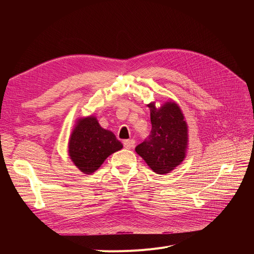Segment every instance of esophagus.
Returning <instances> with one entry per match:
<instances>
[{
    "instance_id": "esophagus-1",
    "label": "esophagus",
    "mask_w": 254,
    "mask_h": 254,
    "mask_svg": "<svg viewBox=\"0 0 254 254\" xmlns=\"http://www.w3.org/2000/svg\"><path fill=\"white\" fill-rule=\"evenodd\" d=\"M124 146H125V148H127V149H130V148H132L135 146V140H126V141H124Z\"/></svg>"
}]
</instances>
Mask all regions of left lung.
I'll list each match as a JSON object with an SVG mask.
<instances>
[{
	"mask_svg": "<svg viewBox=\"0 0 254 254\" xmlns=\"http://www.w3.org/2000/svg\"><path fill=\"white\" fill-rule=\"evenodd\" d=\"M150 109L152 128L150 135L136 147V152L156 174H168L181 164L188 146V126L174 102H167L156 109Z\"/></svg>",
	"mask_w": 254,
	"mask_h": 254,
	"instance_id": "8db88e82",
	"label": "left lung"
}]
</instances>
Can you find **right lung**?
<instances>
[{"label":"right lung","mask_w":254,"mask_h":254,"mask_svg":"<svg viewBox=\"0 0 254 254\" xmlns=\"http://www.w3.org/2000/svg\"><path fill=\"white\" fill-rule=\"evenodd\" d=\"M123 148L112 131L103 128L96 117L79 119L69 142V154L84 174L97 171L105 159Z\"/></svg>","instance_id":"add662e5"}]
</instances>
